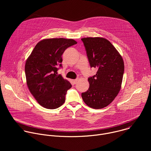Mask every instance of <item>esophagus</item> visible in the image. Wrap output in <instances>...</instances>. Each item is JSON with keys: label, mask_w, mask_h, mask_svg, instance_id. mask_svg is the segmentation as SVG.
<instances>
[{"label": "esophagus", "mask_w": 151, "mask_h": 151, "mask_svg": "<svg viewBox=\"0 0 151 151\" xmlns=\"http://www.w3.org/2000/svg\"><path fill=\"white\" fill-rule=\"evenodd\" d=\"M78 81H79V79L77 78V79H73V80H72V82H73V83L75 84V83H76L78 82Z\"/></svg>", "instance_id": "esophagus-1"}]
</instances>
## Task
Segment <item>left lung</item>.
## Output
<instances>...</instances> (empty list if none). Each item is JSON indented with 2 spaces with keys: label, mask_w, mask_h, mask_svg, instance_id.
Returning <instances> with one entry per match:
<instances>
[{
  "label": "left lung",
  "mask_w": 151,
  "mask_h": 151,
  "mask_svg": "<svg viewBox=\"0 0 151 151\" xmlns=\"http://www.w3.org/2000/svg\"><path fill=\"white\" fill-rule=\"evenodd\" d=\"M91 68L97 69L90 77L88 90L81 96L84 103L93 109L108 106L121 90L124 71L122 56L111 43L100 37L82 38Z\"/></svg>",
  "instance_id": "obj_1"
}]
</instances>
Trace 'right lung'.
I'll list each match as a JSON object with an SVG mask.
<instances>
[{"instance_id": "add662e5", "label": "right lung", "mask_w": 151, "mask_h": 151, "mask_svg": "<svg viewBox=\"0 0 151 151\" xmlns=\"http://www.w3.org/2000/svg\"><path fill=\"white\" fill-rule=\"evenodd\" d=\"M77 44L72 39H45L39 42L26 60L25 73L29 90L37 103L54 109L65 101L71 83L57 73L61 55L68 47Z\"/></svg>"}]
</instances>
